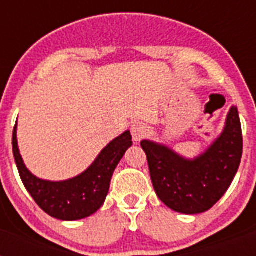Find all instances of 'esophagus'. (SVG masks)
Listing matches in <instances>:
<instances>
[{
	"mask_svg": "<svg viewBox=\"0 0 256 256\" xmlns=\"http://www.w3.org/2000/svg\"><path fill=\"white\" fill-rule=\"evenodd\" d=\"M148 132V124H144V122H136V124H132V140L134 142H140V140H144L146 134Z\"/></svg>",
	"mask_w": 256,
	"mask_h": 256,
	"instance_id": "esophagus-1",
	"label": "esophagus"
}]
</instances>
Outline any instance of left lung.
I'll return each mask as SVG.
<instances>
[{
  "label": "left lung",
  "mask_w": 256,
  "mask_h": 256,
  "mask_svg": "<svg viewBox=\"0 0 256 256\" xmlns=\"http://www.w3.org/2000/svg\"><path fill=\"white\" fill-rule=\"evenodd\" d=\"M140 146L158 198L176 212H204L224 195L240 164L243 138L238 108L231 106L222 134L194 160L152 140H144Z\"/></svg>",
  "instance_id": "1"
}]
</instances>
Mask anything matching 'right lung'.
Here are the masks:
<instances>
[{"label": "right lung", "mask_w": 256, "mask_h": 256, "mask_svg": "<svg viewBox=\"0 0 256 256\" xmlns=\"http://www.w3.org/2000/svg\"><path fill=\"white\" fill-rule=\"evenodd\" d=\"M132 144L128 130L112 140L84 172L53 182L37 178L28 170L18 148L17 124L13 130L14 160L24 186L46 214L60 220H78L100 210L108 196L112 172Z\"/></svg>", "instance_id": "obj_1"}]
</instances>
